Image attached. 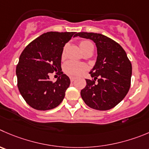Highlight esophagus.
<instances>
[{
	"mask_svg": "<svg viewBox=\"0 0 149 149\" xmlns=\"http://www.w3.org/2000/svg\"><path fill=\"white\" fill-rule=\"evenodd\" d=\"M69 78H70V80H71V82H73V81H74V80H75V77H72V76H71V77H69Z\"/></svg>",
	"mask_w": 149,
	"mask_h": 149,
	"instance_id": "obj_1",
	"label": "esophagus"
}]
</instances>
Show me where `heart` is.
Wrapping results in <instances>:
<instances>
[{"instance_id": "b5f03b06", "label": "heart", "mask_w": 149, "mask_h": 149, "mask_svg": "<svg viewBox=\"0 0 149 149\" xmlns=\"http://www.w3.org/2000/svg\"><path fill=\"white\" fill-rule=\"evenodd\" d=\"M80 49L83 52L88 50H93V45L88 40H83L80 42ZM66 52V47H64L62 52V56H64ZM88 69V66L85 63H80L75 61H68L63 66V70L70 75H80Z\"/></svg>"}]
</instances>
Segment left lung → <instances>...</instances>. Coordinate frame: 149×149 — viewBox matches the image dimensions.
Masks as SVG:
<instances>
[{
    "label": "left lung",
    "instance_id": "8db88e82",
    "mask_svg": "<svg viewBox=\"0 0 149 149\" xmlns=\"http://www.w3.org/2000/svg\"><path fill=\"white\" fill-rule=\"evenodd\" d=\"M75 36L91 39L97 47V62L90 72L93 79L86 80V87L80 91L82 99L95 110H110L122 101L130 90L131 62L122 47L107 36L87 32Z\"/></svg>",
    "mask_w": 149,
    "mask_h": 149
}]
</instances>
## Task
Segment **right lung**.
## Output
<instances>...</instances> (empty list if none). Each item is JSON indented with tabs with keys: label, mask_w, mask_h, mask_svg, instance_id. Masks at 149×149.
Instances as JSON below:
<instances>
[{
	"label": "right lung",
	"mask_w": 149,
	"mask_h": 149,
	"mask_svg": "<svg viewBox=\"0 0 149 149\" xmlns=\"http://www.w3.org/2000/svg\"><path fill=\"white\" fill-rule=\"evenodd\" d=\"M75 32H47L26 46L17 65L19 93L31 107L48 110L58 106L70 85L69 77L61 72V56L64 45ZM58 70L56 82L49 80V73Z\"/></svg>",
	"instance_id": "add662e5"
}]
</instances>
